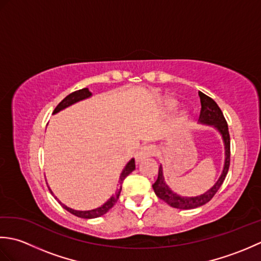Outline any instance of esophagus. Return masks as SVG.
I'll list each match as a JSON object with an SVG mask.
<instances>
[{"label":"esophagus","instance_id":"obj_1","mask_svg":"<svg viewBox=\"0 0 261 261\" xmlns=\"http://www.w3.org/2000/svg\"><path fill=\"white\" fill-rule=\"evenodd\" d=\"M156 153V147L152 146V145H146L140 148V150L136 153V158L138 162H140V160L145 159L147 157H151L153 154Z\"/></svg>","mask_w":261,"mask_h":261}]
</instances>
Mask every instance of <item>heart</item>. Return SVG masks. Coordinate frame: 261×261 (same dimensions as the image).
<instances>
[{"instance_id":"1","label":"heart","mask_w":261,"mask_h":261,"mask_svg":"<svg viewBox=\"0 0 261 261\" xmlns=\"http://www.w3.org/2000/svg\"><path fill=\"white\" fill-rule=\"evenodd\" d=\"M175 107H176V103H175L174 101H169V102L167 103V108H168L169 110H173V109H175ZM185 120H186L185 115H180V116H179V119H178V122H179V123H182V122H184Z\"/></svg>"}]
</instances>
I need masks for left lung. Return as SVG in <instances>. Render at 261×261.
Listing matches in <instances>:
<instances>
[{"label": "left lung", "instance_id": "obj_1", "mask_svg": "<svg viewBox=\"0 0 261 261\" xmlns=\"http://www.w3.org/2000/svg\"><path fill=\"white\" fill-rule=\"evenodd\" d=\"M198 96H199V99H201V112H199V118H198L199 122H202V123H205V124L214 125L223 137L224 145H225L224 168H223L222 175H221L219 180L216 181V184L206 193H204L202 195H198L195 197H181L179 195H177L176 193H174L167 185H166L164 175H163V168L162 166H160L159 171H158V178L153 182L152 188L154 193H156V195L160 199H163L165 203H167L168 205H170V206H173L175 208L191 210V208L202 206V205L210 202L216 194V192L220 190L221 185L223 184L230 167V156H231L230 134H229L228 123H226V120L224 118L222 111H221L219 105L216 104V102L213 98L205 95L204 93L198 92Z\"/></svg>", "mask_w": 261, "mask_h": 261}]
</instances>
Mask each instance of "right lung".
Returning <instances> with one entry per match:
<instances>
[{
  "mask_svg": "<svg viewBox=\"0 0 261 261\" xmlns=\"http://www.w3.org/2000/svg\"><path fill=\"white\" fill-rule=\"evenodd\" d=\"M91 95H92V93H91L90 91H88V88H82V90H79V91H75V92H73V93H70L69 95L66 96V97L63 99V101L57 105L56 109L54 110V113H57V112H59L60 110L67 108V107H69V105L81 101V99H84V98H86V97H90ZM135 169H136L135 159H131L130 162L126 164V166H125V168L123 169V171H122V174H121V176H120V184H122V182H123V180L125 179V177H126L127 175H129V174H131L132 171H134ZM121 190H122V186L120 185L118 190L115 191L114 195H113L112 197H111L107 203L103 204L101 207H97V208H95V210H91V211H76V210L67 207V206H66V205L62 204L60 202H59V203L62 204L63 206H64V208L67 210L69 213L74 214V215H76V216H79V218H83V219H94V218H98V216H102L103 214L107 213L110 208L113 207V205H114L116 202H118L119 196H120V193H121ZM49 191H50V188H49ZM50 193L53 194L51 191H50ZM53 195H54V194H53ZM55 198L57 199V197H55Z\"/></svg>",
  "mask_w": 261,
  "mask_h": 261,
  "instance_id": "1",
  "label": "right lung"
}]
</instances>
